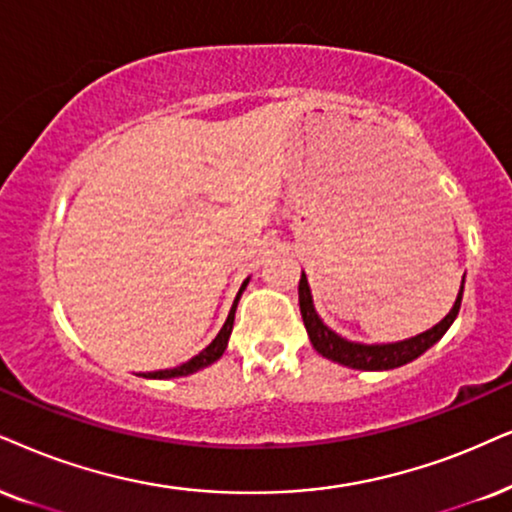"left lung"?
<instances>
[{
  "label": "left lung",
  "instance_id": "left-lung-1",
  "mask_svg": "<svg viewBox=\"0 0 512 512\" xmlns=\"http://www.w3.org/2000/svg\"><path fill=\"white\" fill-rule=\"evenodd\" d=\"M461 300H463V286H461V293L456 297L454 307H451V312L446 314L437 326H432L430 331L416 335V338L392 342V345H361V342H349L345 338H340V335H335L331 328L323 326L319 314L314 312L312 293H309V286H307V276L302 274L300 278V312H302L304 328H307L309 340H312L314 349L321 354V357L338 361L342 366L359 368V371H387V368L404 366L416 357H420L425 349H430L446 331H449V326L458 316V309H461Z\"/></svg>",
  "mask_w": 512,
  "mask_h": 512
}]
</instances>
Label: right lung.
<instances>
[{
  "label": "right lung",
  "mask_w": 512,
  "mask_h": 512,
  "mask_svg": "<svg viewBox=\"0 0 512 512\" xmlns=\"http://www.w3.org/2000/svg\"><path fill=\"white\" fill-rule=\"evenodd\" d=\"M248 286V281H243L241 290H238L236 300H234V307H231L229 316H226V323L222 326V331L217 333V338L210 342L208 347L203 349V352H198L196 357L186 361V364H181L177 368H167V371H155V373H148L146 378H177V375H189V373H196L200 368L215 364V361L222 357L224 349H226V342H229V335H231V328H234V316H236V307H238V300H241V293Z\"/></svg>",
  "instance_id": "add662e5"
}]
</instances>
